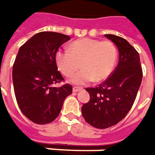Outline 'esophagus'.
Instances as JSON below:
<instances>
[{"label": "esophagus", "instance_id": "esophagus-1", "mask_svg": "<svg viewBox=\"0 0 155 155\" xmlns=\"http://www.w3.org/2000/svg\"><path fill=\"white\" fill-rule=\"evenodd\" d=\"M82 90V87H73V91L74 92H79V91Z\"/></svg>", "mask_w": 155, "mask_h": 155}]
</instances>
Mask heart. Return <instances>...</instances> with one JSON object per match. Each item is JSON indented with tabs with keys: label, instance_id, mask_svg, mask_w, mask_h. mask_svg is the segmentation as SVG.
<instances>
[{
	"label": "heart",
	"instance_id": "heart-1",
	"mask_svg": "<svg viewBox=\"0 0 155 155\" xmlns=\"http://www.w3.org/2000/svg\"><path fill=\"white\" fill-rule=\"evenodd\" d=\"M117 50L109 41L81 39L75 41L68 49H59L55 61L59 70L70 76L81 67L83 69L70 78L72 83L86 84L92 81H100L108 77L114 69Z\"/></svg>",
	"mask_w": 155,
	"mask_h": 155
}]
</instances>
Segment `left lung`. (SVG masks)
I'll use <instances>...</instances> for the list:
<instances>
[{
	"label": "left lung",
	"mask_w": 155,
	"mask_h": 155,
	"mask_svg": "<svg viewBox=\"0 0 155 155\" xmlns=\"http://www.w3.org/2000/svg\"><path fill=\"white\" fill-rule=\"evenodd\" d=\"M117 46L119 62L102 83L87 87L90 95L81 107L85 120L91 126L104 129L116 125L127 114L137 95L142 80V68L136 49L124 38L105 35Z\"/></svg>",
	"instance_id": "1"
}]
</instances>
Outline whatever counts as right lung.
Returning <instances> with one entry per match:
<instances>
[{
  "label": "right lung",
  "mask_w": 155,
  "mask_h": 155,
  "mask_svg": "<svg viewBox=\"0 0 155 155\" xmlns=\"http://www.w3.org/2000/svg\"><path fill=\"white\" fill-rule=\"evenodd\" d=\"M70 40L56 32H40L20 48L13 65V83L18 106L24 115L39 125L50 123L59 115L72 86L64 84L55 54Z\"/></svg>",
  "instance_id": "1"
}]
</instances>
